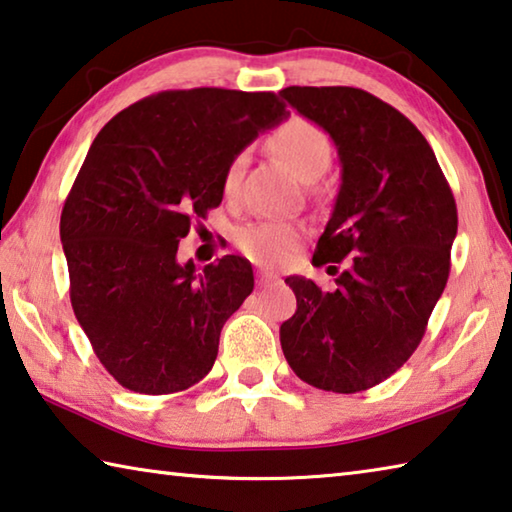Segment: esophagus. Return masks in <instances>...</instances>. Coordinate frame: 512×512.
I'll use <instances>...</instances> for the list:
<instances>
[{
  "label": "esophagus",
  "mask_w": 512,
  "mask_h": 512,
  "mask_svg": "<svg viewBox=\"0 0 512 512\" xmlns=\"http://www.w3.org/2000/svg\"><path fill=\"white\" fill-rule=\"evenodd\" d=\"M273 282H277V275L268 273V271H259L257 273V284H259V287H268V284H273Z\"/></svg>",
  "instance_id": "1"
}]
</instances>
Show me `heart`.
Masks as SVG:
<instances>
[{
	"instance_id": "1",
	"label": "heart",
	"mask_w": 512,
	"mask_h": 512,
	"mask_svg": "<svg viewBox=\"0 0 512 512\" xmlns=\"http://www.w3.org/2000/svg\"><path fill=\"white\" fill-rule=\"evenodd\" d=\"M268 144H271V149L302 180L314 176V173H323L329 162V155H332V146H329L327 135L316 124L300 117L284 121L271 135ZM244 164V155H237L225 167L221 180L225 198L237 196L241 176H244ZM302 237H305V228L300 223L284 219H262L244 225L237 232V246L253 262L275 266L287 262L293 255V250L300 246Z\"/></svg>"
}]
</instances>
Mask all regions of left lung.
<instances>
[{
	"instance_id": "left-lung-1",
	"label": "left lung",
	"mask_w": 512,
	"mask_h": 512,
	"mask_svg": "<svg viewBox=\"0 0 512 512\" xmlns=\"http://www.w3.org/2000/svg\"><path fill=\"white\" fill-rule=\"evenodd\" d=\"M280 97L339 151V196L311 262L345 259L334 291L287 277L298 309L280 327L282 352L309 386L368 391L409 361L443 296L454 194L424 135L370 92L291 85Z\"/></svg>"
}]
</instances>
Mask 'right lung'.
<instances>
[{"label": "right lung", "instance_id": "obj_1", "mask_svg": "<svg viewBox=\"0 0 512 512\" xmlns=\"http://www.w3.org/2000/svg\"><path fill=\"white\" fill-rule=\"evenodd\" d=\"M287 115L273 92L167 90L94 137L60 241L76 320L128 391H187L212 370L225 320L253 293V266L225 255L198 271L178 262V244L221 205L228 162Z\"/></svg>", "mask_w": 512, "mask_h": 512}]
</instances>
